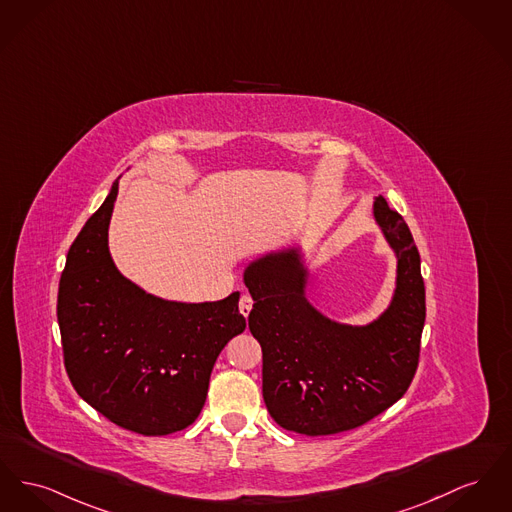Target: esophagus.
I'll list each match as a JSON object with an SVG mask.
<instances>
[{"instance_id":"obj_1","label":"esophagus","mask_w":512,"mask_h":512,"mask_svg":"<svg viewBox=\"0 0 512 512\" xmlns=\"http://www.w3.org/2000/svg\"><path fill=\"white\" fill-rule=\"evenodd\" d=\"M251 307H253V300H251V296H247V294H243L240 300V313L243 317H247L249 315V311H251Z\"/></svg>"}]
</instances>
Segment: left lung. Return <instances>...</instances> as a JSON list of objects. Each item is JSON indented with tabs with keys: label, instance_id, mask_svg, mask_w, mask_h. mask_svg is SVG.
<instances>
[{
	"label": "left lung",
	"instance_id": "obj_1",
	"mask_svg": "<svg viewBox=\"0 0 512 512\" xmlns=\"http://www.w3.org/2000/svg\"><path fill=\"white\" fill-rule=\"evenodd\" d=\"M373 216L398 263L391 305L367 325L332 321L309 303L300 247L271 251L243 271L255 301L249 331L263 350V398L288 431L356 429L391 408L416 375L425 323L420 253L385 197H375Z\"/></svg>",
	"mask_w": 512,
	"mask_h": 512
}]
</instances>
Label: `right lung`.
Masks as SVG:
<instances>
[{"mask_svg": "<svg viewBox=\"0 0 512 512\" xmlns=\"http://www.w3.org/2000/svg\"><path fill=\"white\" fill-rule=\"evenodd\" d=\"M118 181L73 241L61 272L58 323L65 371L77 394L123 429L158 437L201 414L212 367L245 331L240 292L183 303L147 294L108 249Z\"/></svg>", "mask_w": 512, "mask_h": 512, "instance_id": "obj_1", "label": "right lung"}]
</instances>
